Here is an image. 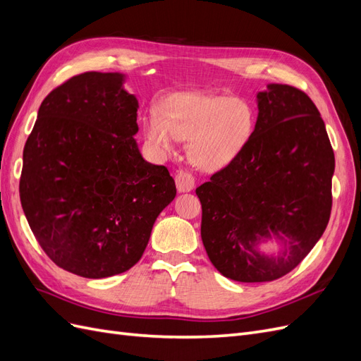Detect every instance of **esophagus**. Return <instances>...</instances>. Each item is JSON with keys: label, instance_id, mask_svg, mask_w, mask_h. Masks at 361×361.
<instances>
[{"label": "esophagus", "instance_id": "esophagus-1", "mask_svg": "<svg viewBox=\"0 0 361 361\" xmlns=\"http://www.w3.org/2000/svg\"><path fill=\"white\" fill-rule=\"evenodd\" d=\"M195 187V179L188 171H179L176 174V188L179 192H190Z\"/></svg>", "mask_w": 361, "mask_h": 361}]
</instances>
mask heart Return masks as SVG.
<instances>
[{
    "instance_id": "obj_1",
    "label": "heart",
    "mask_w": 361,
    "mask_h": 361,
    "mask_svg": "<svg viewBox=\"0 0 361 361\" xmlns=\"http://www.w3.org/2000/svg\"><path fill=\"white\" fill-rule=\"evenodd\" d=\"M253 108L239 97L202 92H179L161 104V114L145 117V134L161 154L176 152L179 140H188L195 167L216 171L227 167L253 137Z\"/></svg>"
}]
</instances>
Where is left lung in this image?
<instances>
[{
  "label": "left lung",
  "mask_w": 361,
  "mask_h": 361,
  "mask_svg": "<svg viewBox=\"0 0 361 361\" xmlns=\"http://www.w3.org/2000/svg\"><path fill=\"white\" fill-rule=\"evenodd\" d=\"M256 104L245 149L195 190L207 257L243 283L286 276L319 241L331 212L334 152L318 108L285 84H268ZM272 238L277 255L259 248Z\"/></svg>",
  "instance_id": "left-lung-1"
}]
</instances>
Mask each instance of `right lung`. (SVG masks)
Masks as SVG:
<instances>
[{"label": "right lung", "mask_w": 361, "mask_h": 361, "mask_svg": "<svg viewBox=\"0 0 361 361\" xmlns=\"http://www.w3.org/2000/svg\"><path fill=\"white\" fill-rule=\"evenodd\" d=\"M120 72H85L43 99L24 147L20 204L54 264L85 279L133 268L176 197L138 149V101Z\"/></svg>", "instance_id": "right-lung-1"}]
</instances>
